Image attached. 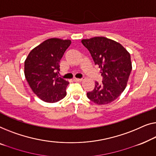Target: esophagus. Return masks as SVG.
I'll list each match as a JSON object with an SVG mask.
<instances>
[{"label":"esophagus","mask_w":156,"mask_h":156,"mask_svg":"<svg viewBox=\"0 0 156 156\" xmlns=\"http://www.w3.org/2000/svg\"><path fill=\"white\" fill-rule=\"evenodd\" d=\"M73 80H74V81H82V80H83V78H73Z\"/></svg>","instance_id":"34e87169"}]
</instances>
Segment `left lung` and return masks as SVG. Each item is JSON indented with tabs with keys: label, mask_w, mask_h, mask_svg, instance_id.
Segmentation results:
<instances>
[{
	"label": "left lung",
	"mask_w": 156,
	"mask_h": 156,
	"mask_svg": "<svg viewBox=\"0 0 156 156\" xmlns=\"http://www.w3.org/2000/svg\"><path fill=\"white\" fill-rule=\"evenodd\" d=\"M95 65L101 69L102 83L95 81L93 90L87 93L88 99L97 105L109 104L126 88L130 76V54L122 44L104 37L83 39Z\"/></svg>",
	"instance_id": "1"
}]
</instances>
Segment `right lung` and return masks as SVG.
Masks as SVG:
<instances>
[{
    "mask_svg": "<svg viewBox=\"0 0 156 156\" xmlns=\"http://www.w3.org/2000/svg\"><path fill=\"white\" fill-rule=\"evenodd\" d=\"M71 44L69 39H47L32 49L26 58V80L35 95L44 102H56L66 95L69 83L59 77V63Z\"/></svg>",
    "mask_w": 156,
    "mask_h": 156,
    "instance_id": "add662e5",
    "label": "right lung"
}]
</instances>
